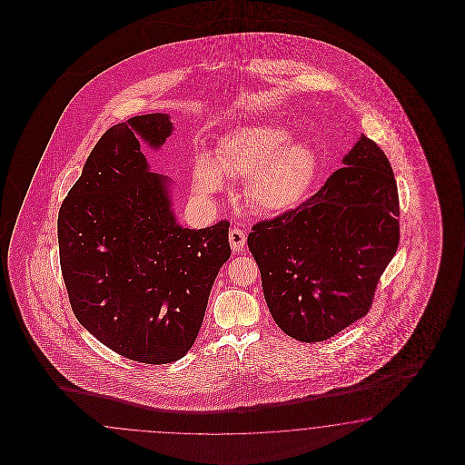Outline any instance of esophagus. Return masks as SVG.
<instances>
[{
	"label": "esophagus",
	"instance_id": "1",
	"mask_svg": "<svg viewBox=\"0 0 465 465\" xmlns=\"http://www.w3.org/2000/svg\"><path fill=\"white\" fill-rule=\"evenodd\" d=\"M228 239H230V245H232V249H233L235 252L243 251V247H245V243H247V235H245L243 230H240L239 226H233V228L230 230Z\"/></svg>",
	"mask_w": 465,
	"mask_h": 465
}]
</instances>
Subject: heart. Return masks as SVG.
Listing matches in <instances>:
<instances>
[{
    "label": "heart",
    "mask_w": 465,
    "mask_h": 465,
    "mask_svg": "<svg viewBox=\"0 0 465 465\" xmlns=\"http://www.w3.org/2000/svg\"><path fill=\"white\" fill-rule=\"evenodd\" d=\"M290 140L284 127L247 124L226 133L216 158L199 153L193 165V187L213 196L225 187V177L247 179L245 197L253 210L282 213L296 206L317 172V155L307 143Z\"/></svg>",
    "instance_id": "1"
}]
</instances>
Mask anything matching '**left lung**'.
Listing matches in <instances>:
<instances>
[{
	"instance_id": "8db88e82",
	"label": "left lung",
	"mask_w": 465,
	"mask_h": 465,
	"mask_svg": "<svg viewBox=\"0 0 465 465\" xmlns=\"http://www.w3.org/2000/svg\"><path fill=\"white\" fill-rule=\"evenodd\" d=\"M324 185L295 210L249 233L274 322L290 338L321 342L365 317L399 245L392 165L365 134Z\"/></svg>"
}]
</instances>
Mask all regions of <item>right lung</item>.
<instances>
[{
    "label": "right lung",
    "instance_id": "add662e5",
    "mask_svg": "<svg viewBox=\"0 0 465 465\" xmlns=\"http://www.w3.org/2000/svg\"><path fill=\"white\" fill-rule=\"evenodd\" d=\"M170 133L167 114L107 129L57 214L74 317L109 350L146 365L177 361L193 348L232 253L230 222L183 228L170 210L169 179L148 172L140 140L158 148Z\"/></svg>",
    "mask_w": 465,
    "mask_h": 465
}]
</instances>
